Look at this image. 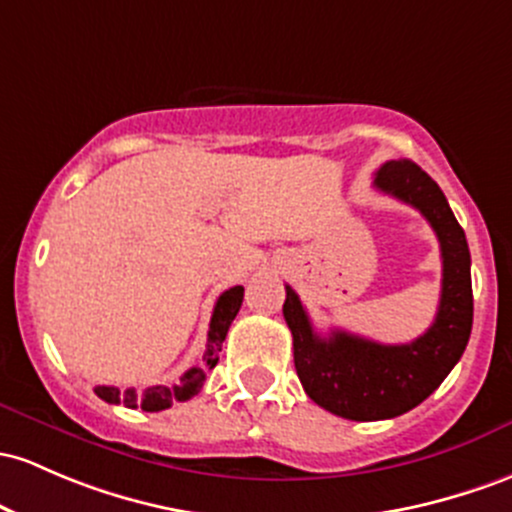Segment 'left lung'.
Returning a JSON list of instances; mask_svg holds the SVG:
<instances>
[{
    "label": "left lung",
    "mask_w": 512,
    "mask_h": 512,
    "mask_svg": "<svg viewBox=\"0 0 512 512\" xmlns=\"http://www.w3.org/2000/svg\"><path fill=\"white\" fill-rule=\"evenodd\" d=\"M374 187L418 209L435 230L442 294L435 323L420 338L381 345L345 330L320 338L296 291L286 286L284 318L303 391L320 408L347 420L396 418L423 403L464 355L474 320L469 245L435 179L411 160H391L374 174Z\"/></svg>",
    "instance_id": "1"
}]
</instances>
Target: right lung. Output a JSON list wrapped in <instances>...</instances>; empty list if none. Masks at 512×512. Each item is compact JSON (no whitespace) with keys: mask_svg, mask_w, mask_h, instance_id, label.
Masks as SVG:
<instances>
[{"mask_svg":"<svg viewBox=\"0 0 512 512\" xmlns=\"http://www.w3.org/2000/svg\"><path fill=\"white\" fill-rule=\"evenodd\" d=\"M243 286H233V289L223 291L218 296L216 306H213V316L209 325V338H206V352H204V364L201 367H192L189 372H184L179 384L174 386H150L143 393L136 389H116V386H97L94 393L106 403H123L126 408H143L148 413H157L170 408L174 401H189V398L199 393L201 386L206 381V372L216 367L218 352H221L223 340H226L230 323L238 316L240 306H243Z\"/></svg>","mask_w":512,"mask_h":512,"instance_id":"1","label":"right lung"}]
</instances>
